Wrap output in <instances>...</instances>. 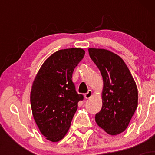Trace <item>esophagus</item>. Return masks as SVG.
<instances>
[{"mask_svg":"<svg viewBox=\"0 0 155 155\" xmlns=\"http://www.w3.org/2000/svg\"><path fill=\"white\" fill-rule=\"evenodd\" d=\"M92 90H88V92H87V93H85L84 94V97L86 99H88V98H90V97H92Z\"/></svg>","mask_w":155,"mask_h":155,"instance_id":"esophagus-1","label":"esophagus"}]
</instances>
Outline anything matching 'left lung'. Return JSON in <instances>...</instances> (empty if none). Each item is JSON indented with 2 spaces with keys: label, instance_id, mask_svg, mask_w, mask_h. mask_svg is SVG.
Here are the masks:
<instances>
[{
  "label": "left lung",
  "instance_id": "obj_1",
  "mask_svg": "<svg viewBox=\"0 0 155 155\" xmlns=\"http://www.w3.org/2000/svg\"><path fill=\"white\" fill-rule=\"evenodd\" d=\"M88 51L104 80L103 106L95 122L109 135H118L127 128L138 106L136 84L120 56L104 49Z\"/></svg>",
  "mask_w": 155,
  "mask_h": 155
}]
</instances>
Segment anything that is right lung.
Here are the masks:
<instances>
[{
  "mask_svg": "<svg viewBox=\"0 0 155 155\" xmlns=\"http://www.w3.org/2000/svg\"><path fill=\"white\" fill-rule=\"evenodd\" d=\"M84 54L80 48L57 51L45 60L33 81L31 92L33 118L41 134L51 142L65 136L78 102L84 99L76 92L71 78Z\"/></svg>",
  "mask_w": 155,
  "mask_h": 155,
  "instance_id": "1",
  "label": "right lung"
}]
</instances>
